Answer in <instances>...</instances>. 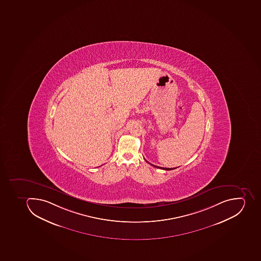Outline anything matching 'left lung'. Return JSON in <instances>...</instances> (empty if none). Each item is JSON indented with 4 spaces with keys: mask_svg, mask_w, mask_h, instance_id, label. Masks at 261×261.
<instances>
[{
    "mask_svg": "<svg viewBox=\"0 0 261 261\" xmlns=\"http://www.w3.org/2000/svg\"><path fill=\"white\" fill-rule=\"evenodd\" d=\"M145 161H146V160H145ZM146 162H147V163H148V161H146ZM149 164H150V165L153 166V167H154V168H160V169L168 170V171H170V170L175 169V168H162V167H158V166L153 165V164H151V163H149Z\"/></svg>",
    "mask_w": 261,
    "mask_h": 261,
    "instance_id": "8db88e82",
    "label": "left lung"
}]
</instances>
